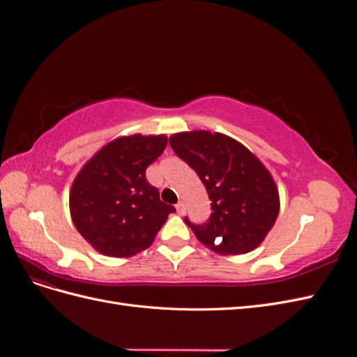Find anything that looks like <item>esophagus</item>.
Wrapping results in <instances>:
<instances>
[{
	"label": "esophagus",
	"instance_id": "esophagus-1",
	"mask_svg": "<svg viewBox=\"0 0 357 357\" xmlns=\"http://www.w3.org/2000/svg\"><path fill=\"white\" fill-rule=\"evenodd\" d=\"M176 210H177V213H178V214H183V213H185V204H183L181 201H180V202H177V204H176Z\"/></svg>",
	"mask_w": 357,
	"mask_h": 357
}]
</instances>
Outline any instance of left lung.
Instances as JSON below:
<instances>
[{"mask_svg":"<svg viewBox=\"0 0 357 357\" xmlns=\"http://www.w3.org/2000/svg\"><path fill=\"white\" fill-rule=\"evenodd\" d=\"M174 153L197 172L211 201L210 218L192 223L197 238L219 255H244L264 241L278 215L275 183L250 150L223 134L181 132Z\"/></svg>","mask_w":357,"mask_h":357,"instance_id":"left-lung-1","label":"left lung"}]
</instances>
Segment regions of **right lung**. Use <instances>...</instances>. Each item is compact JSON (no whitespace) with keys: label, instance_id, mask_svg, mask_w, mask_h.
I'll list each match as a JSON object with an SVG mask.
<instances>
[{"label":"right lung","instance_id":"right-lung-1","mask_svg":"<svg viewBox=\"0 0 357 357\" xmlns=\"http://www.w3.org/2000/svg\"><path fill=\"white\" fill-rule=\"evenodd\" d=\"M165 135L122 137L96 153L70 193L73 223L96 252L129 257L153 243L172 205L146 178L147 167L167 147Z\"/></svg>","mask_w":357,"mask_h":357}]
</instances>
